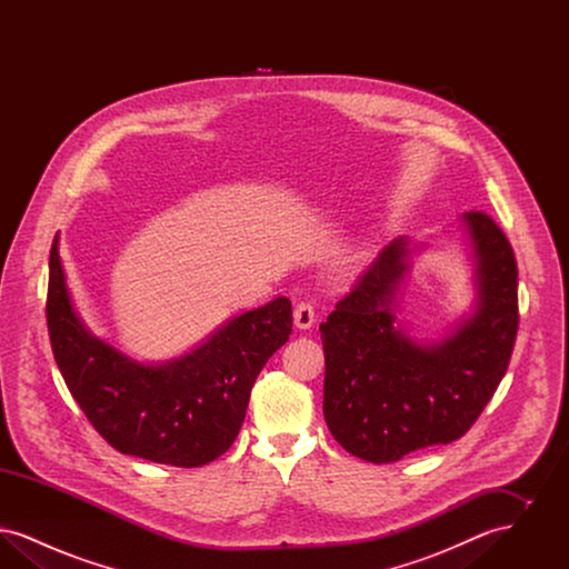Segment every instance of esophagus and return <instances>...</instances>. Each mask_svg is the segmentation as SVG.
<instances>
[{
	"label": "esophagus",
	"mask_w": 569,
	"mask_h": 569,
	"mask_svg": "<svg viewBox=\"0 0 569 569\" xmlns=\"http://www.w3.org/2000/svg\"><path fill=\"white\" fill-rule=\"evenodd\" d=\"M316 322V311L309 302H298L297 309H295V326L300 330H307L311 328Z\"/></svg>",
	"instance_id": "obj_1"
}]
</instances>
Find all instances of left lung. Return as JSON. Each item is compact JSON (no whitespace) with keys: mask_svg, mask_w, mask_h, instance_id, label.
<instances>
[{"mask_svg":"<svg viewBox=\"0 0 569 569\" xmlns=\"http://www.w3.org/2000/svg\"><path fill=\"white\" fill-rule=\"evenodd\" d=\"M473 302L443 337L422 341L399 320L413 258L399 237L320 325L325 418L358 459L395 462L469 431L508 371L518 330V271L506 234L480 211L460 216Z\"/></svg>","mask_w":569,"mask_h":569,"instance_id":"1","label":"left lung"}]
</instances>
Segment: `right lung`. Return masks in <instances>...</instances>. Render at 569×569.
Segmentation results:
<instances>
[{
	"label": "right lung",
	"mask_w": 569,
	"mask_h": 569,
	"mask_svg": "<svg viewBox=\"0 0 569 569\" xmlns=\"http://www.w3.org/2000/svg\"><path fill=\"white\" fill-rule=\"evenodd\" d=\"M47 320L74 401L114 450L202 467L237 439L253 381L292 332L290 298L234 316L190 352L140 362L96 337L74 309L54 234Z\"/></svg>",
	"instance_id": "add662e5"
}]
</instances>
